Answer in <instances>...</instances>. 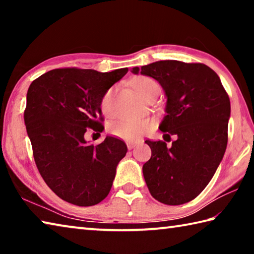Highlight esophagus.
Segmentation results:
<instances>
[{
  "instance_id": "34e87169",
  "label": "esophagus",
  "mask_w": 254,
  "mask_h": 254,
  "mask_svg": "<svg viewBox=\"0 0 254 254\" xmlns=\"http://www.w3.org/2000/svg\"><path fill=\"white\" fill-rule=\"evenodd\" d=\"M127 148L131 150V149H133V148L135 147V145H136V142H127Z\"/></svg>"
}]
</instances>
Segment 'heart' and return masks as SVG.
<instances>
[{"label":"heart","mask_w":254,"mask_h":254,"mask_svg":"<svg viewBox=\"0 0 254 254\" xmlns=\"http://www.w3.org/2000/svg\"><path fill=\"white\" fill-rule=\"evenodd\" d=\"M132 85L141 96L145 95L152 88L158 86L156 81L147 76L136 77V78L132 80ZM111 97L112 89L104 94L101 102V107L103 112H105L107 114H110L112 111ZM151 127L152 122L149 119H121L117 120V121H112L109 124V127H107V130H109L112 135L121 137V139L135 140L149 132Z\"/></svg>","instance_id":"1"}]
</instances>
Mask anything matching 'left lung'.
<instances>
[{
  "instance_id": "8db88e82",
  "label": "left lung",
  "mask_w": 254,
  "mask_h": 254,
  "mask_svg": "<svg viewBox=\"0 0 254 254\" xmlns=\"http://www.w3.org/2000/svg\"><path fill=\"white\" fill-rule=\"evenodd\" d=\"M132 72L152 77L162 86L167 115L159 128L177 136L171 147L145 141L151 158L142 170L150 194L166 205L188 203L207 186L225 153L229 95L216 72L204 64L160 60Z\"/></svg>"
}]
</instances>
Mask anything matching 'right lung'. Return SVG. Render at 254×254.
Here are the masks:
<instances>
[{"label": "right lung", "instance_id": "1", "mask_svg": "<svg viewBox=\"0 0 254 254\" xmlns=\"http://www.w3.org/2000/svg\"><path fill=\"white\" fill-rule=\"evenodd\" d=\"M127 70L59 68L30 85L24 123L34 161L51 190L68 203L93 206L109 195L127 144L114 136L88 144L84 134L104 130L102 98Z\"/></svg>", "mask_w": 254, "mask_h": 254}]
</instances>
